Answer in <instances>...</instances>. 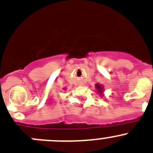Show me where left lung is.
Instances as JSON below:
<instances>
[{"mask_svg":"<svg viewBox=\"0 0 153 153\" xmlns=\"http://www.w3.org/2000/svg\"><path fill=\"white\" fill-rule=\"evenodd\" d=\"M95 88H96V92L99 94V96H102V97H103V93H104V87L102 84H95Z\"/></svg>","mask_w":153,"mask_h":153,"instance_id":"obj_1","label":"left lung"}]
</instances>
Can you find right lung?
I'll return each instance as SVG.
<instances>
[{
  "instance_id": "add662e5",
  "label": "right lung",
  "mask_w": 153,
  "mask_h": 153,
  "mask_svg": "<svg viewBox=\"0 0 153 153\" xmlns=\"http://www.w3.org/2000/svg\"><path fill=\"white\" fill-rule=\"evenodd\" d=\"M63 90H66V89H65V88H64V89H63Z\"/></svg>"
}]
</instances>
